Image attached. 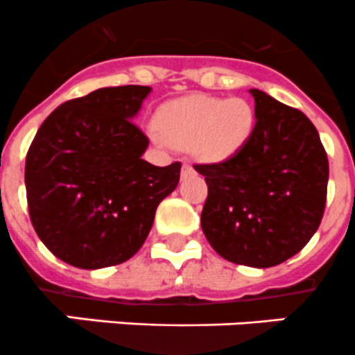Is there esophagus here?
<instances>
[{"label": "esophagus", "instance_id": "obj_1", "mask_svg": "<svg viewBox=\"0 0 355 355\" xmlns=\"http://www.w3.org/2000/svg\"><path fill=\"white\" fill-rule=\"evenodd\" d=\"M193 173H195V169H193L191 164H189V162L182 164V169H181V176H182V178L189 176V174H193Z\"/></svg>", "mask_w": 355, "mask_h": 355}]
</instances>
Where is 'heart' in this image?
Listing matches in <instances>:
<instances>
[{
  "mask_svg": "<svg viewBox=\"0 0 355 355\" xmlns=\"http://www.w3.org/2000/svg\"><path fill=\"white\" fill-rule=\"evenodd\" d=\"M160 131L173 145L195 150L209 162L230 159L255 128V110L243 98L188 96L160 108Z\"/></svg>",
  "mask_w": 355,
  "mask_h": 355,
  "instance_id": "b5f03b06",
  "label": "heart"
}]
</instances>
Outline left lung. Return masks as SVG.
Segmentation results:
<instances>
[{
    "mask_svg": "<svg viewBox=\"0 0 355 355\" xmlns=\"http://www.w3.org/2000/svg\"><path fill=\"white\" fill-rule=\"evenodd\" d=\"M255 128L243 148L216 164H195L209 195L202 230L226 261L271 268L293 257L321 224L328 155L307 115L250 89Z\"/></svg>",
    "mask_w": 355,
    "mask_h": 355,
    "instance_id": "obj_1",
    "label": "left lung"
}]
</instances>
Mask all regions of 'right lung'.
Here are the masks:
<instances>
[{
  "label": "right lung",
  "instance_id": "1",
  "mask_svg": "<svg viewBox=\"0 0 355 355\" xmlns=\"http://www.w3.org/2000/svg\"><path fill=\"white\" fill-rule=\"evenodd\" d=\"M150 86L101 87L55 108L26 157L31 223L48 250L80 269L121 264L141 248L181 162L141 159L150 139L132 117Z\"/></svg>",
  "mask_w": 355,
  "mask_h": 355
}]
</instances>
